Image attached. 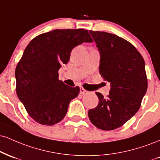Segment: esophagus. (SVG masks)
I'll return each instance as SVG.
<instances>
[{
	"mask_svg": "<svg viewBox=\"0 0 160 160\" xmlns=\"http://www.w3.org/2000/svg\"><path fill=\"white\" fill-rule=\"evenodd\" d=\"M80 94H82V95H86V94H88V92L86 91L84 88H82V86H80Z\"/></svg>",
	"mask_w": 160,
	"mask_h": 160,
	"instance_id": "obj_1",
	"label": "esophagus"
}]
</instances>
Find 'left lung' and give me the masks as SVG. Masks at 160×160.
Masks as SVG:
<instances>
[{
	"label": "left lung",
	"mask_w": 160,
	"mask_h": 160,
	"mask_svg": "<svg viewBox=\"0 0 160 160\" xmlns=\"http://www.w3.org/2000/svg\"><path fill=\"white\" fill-rule=\"evenodd\" d=\"M101 56L99 72L110 83L107 98L100 92L98 105L88 110L91 122L98 128H120L137 112L148 88L143 57L131 43L114 34L92 31Z\"/></svg>",
	"instance_id": "left-lung-1"
}]
</instances>
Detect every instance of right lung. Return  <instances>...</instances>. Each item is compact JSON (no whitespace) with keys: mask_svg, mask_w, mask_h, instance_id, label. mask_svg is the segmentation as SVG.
<instances>
[{"mask_svg":"<svg viewBox=\"0 0 160 160\" xmlns=\"http://www.w3.org/2000/svg\"><path fill=\"white\" fill-rule=\"evenodd\" d=\"M93 40L84 29L54 30L40 34L25 48L15 68L16 93L30 116L43 125L64 118L80 88L59 80V69L70 59L74 47Z\"/></svg>","mask_w":160,"mask_h":160,"instance_id":"add662e5","label":"right lung"}]
</instances>
